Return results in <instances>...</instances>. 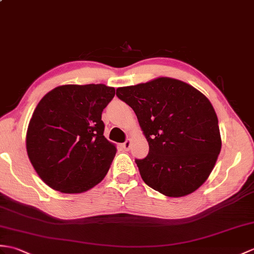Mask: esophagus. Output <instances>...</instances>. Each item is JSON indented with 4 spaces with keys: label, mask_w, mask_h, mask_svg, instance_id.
I'll return each mask as SVG.
<instances>
[{
    "label": "esophagus",
    "mask_w": 254,
    "mask_h": 254,
    "mask_svg": "<svg viewBox=\"0 0 254 254\" xmlns=\"http://www.w3.org/2000/svg\"><path fill=\"white\" fill-rule=\"evenodd\" d=\"M131 144H132L131 139H127V140L126 141V143H123V144H122L123 149H125L126 151H127L129 148H131Z\"/></svg>",
    "instance_id": "1"
}]
</instances>
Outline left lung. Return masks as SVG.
I'll list each match as a JSON object with an SVG mask.
<instances>
[{
    "label": "left lung",
    "mask_w": 254,
    "mask_h": 254,
    "mask_svg": "<svg viewBox=\"0 0 254 254\" xmlns=\"http://www.w3.org/2000/svg\"><path fill=\"white\" fill-rule=\"evenodd\" d=\"M137 117L149 152L136 162L147 185L168 197H184L208 180L221 151L213 106L190 84L167 76L117 88Z\"/></svg>",
    "instance_id": "1"
}]
</instances>
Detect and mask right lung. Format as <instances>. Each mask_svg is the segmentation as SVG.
<instances>
[{
    "mask_svg": "<svg viewBox=\"0 0 254 254\" xmlns=\"http://www.w3.org/2000/svg\"><path fill=\"white\" fill-rule=\"evenodd\" d=\"M115 94V87L105 84H66L40 100L29 122L26 147L47 186L81 193L104 180L117 148L104 136L102 113Z\"/></svg>",
    "mask_w": 254,
    "mask_h": 254,
    "instance_id": "1",
    "label": "right lung"
}]
</instances>
